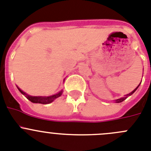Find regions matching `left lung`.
Wrapping results in <instances>:
<instances>
[{
  "label": "left lung",
  "instance_id": "8db88e82",
  "mask_svg": "<svg viewBox=\"0 0 151 151\" xmlns=\"http://www.w3.org/2000/svg\"><path fill=\"white\" fill-rule=\"evenodd\" d=\"M142 83V82H141ZM141 83H139V85L138 86H137L136 88H135V89H134V90L133 91H132L131 92H130V93H129V94H127V95H126V96H124V97H122V98H120V99H116V100H115V102L116 103H119V102H122V101H123L125 100V99H127V98H128V96H132V95L133 94V93H134V92H135V91H136V89H138V86H140V84H141Z\"/></svg>",
  "mask_w": 151,
  "mask_h": 151
}]
</instances>
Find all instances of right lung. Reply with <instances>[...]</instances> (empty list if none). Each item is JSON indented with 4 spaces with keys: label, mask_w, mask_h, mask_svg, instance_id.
I'll list each match as a JSON object with an SVG mask.
<instances>
[{
    "label": "right lung",
    "mask_w": 151,
    "mask_h": 151,
    "mask_svg": "<svg viewBox=\"0 0 151 151\" xmlns=\"http://www.w3.org/2000/svg\"><path fill=\"white\" fill-rule=\"evenodd\" d=\"M64 81H65V80H64ZM17 88H18V89L19 90V92H21L22 94L24 95L29 101H31L33 103H38V104H47L52 102L55 99L60 97V96H62V92H63V90L62 89V90L59 91V92H57L56 94L52 95V96H32L28 95L27 93H25V92H23V91L19 87H18V86H17Z\"/></svg>",
    "instance_id": "obj_1"
}]
</instances>
